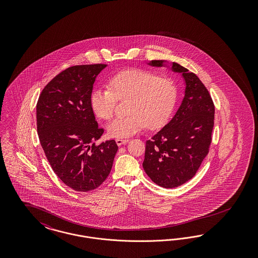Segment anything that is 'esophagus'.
Instances as JSON below:
<instances>
[{
	"mask_svg": "<svg viewBox=\"0 0 258 258\" xmlns=\"http://www.w3.org/2000/svg\"><path fill=\"white\" fill-rule=\"evenodd\" d=\"M127 142H128L127 139H121V138H117V139H116V143H117L118 146H122V145L127 143Z\"/></svg>",
	"mask_w": 258,
	"mask_h": 258,
	"instance_id": "34e87169",
	"label": "esophagus"
}]
</instances>
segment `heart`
I'll list each match as a JSON object with an SVG mask.
<instances>
[{
  "label": "heart",
  "mask_w": 258,
  "mask_h": 258,
  "mask_svg": "<svg viewBox=\"0 0 258 258\" xmlns=\"http://www.w3.org/2000/svg\"><path fill=\"white\" fill-rule=\"evenodd\" d=\"M108 89H96L91 95V106L98 118L109 120L117 99L128 100L126 117L116 119L107 126L111 137L127 138L146 125L150 130L162 126L175 107L178 90L167 77L142 70H125L112 75Z\"/></svg>",
  "instance_id": "b5f03b06"
}]
</instances>
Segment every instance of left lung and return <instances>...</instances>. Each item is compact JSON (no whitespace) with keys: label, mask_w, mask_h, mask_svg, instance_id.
I'll return each mask as SVG.
<instances>
[{"label":"left lung","mask_w":258,"mask_h":258,"mask_svg":"<svg viewBox=\"0 0 258 258\" xmlns=\"http://www.w3.org/2000/svg\"><path fill=\"white\" fill-rule=\"evenodd\" d=\"M153 60L152 67H168ZM173 73L182 74L184 96L170 122L146 141L143 168L151 180L164 188L184 184L197 173L209 152L214 127L215 106L208 90L197 75L177 62Z\"/></svg>","instance_id":"1"}]
</instances>
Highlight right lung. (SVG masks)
Masks as SVG:
<instances>
[{
    "mask_svg": "<svg viewBox=\"0 0 258 258\" xmlns=\"http://www.w3.org/2000/svg\"><path fill=\"white\" fill-rule=\"evenodd\" d=\"M107 64L71 67L42 90L37 103V135L53 171L76 191L97 188L109 175L115 140L98 146L103 134L91 106L93 85Z\"/></svg>",
    "mask_w": 258,
    "mask_h": 258,
    "instance_id": "add662e5",
    "label": "right lung"
}]
</instances>
